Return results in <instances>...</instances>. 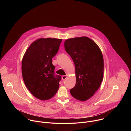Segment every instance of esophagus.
Masks as SVG:
<instances>
[{
	"mask_svg": "<svg viewBox=\"0 0 131 131\" xmlns=\"http://www.w3.org/2000/svg\"><path fill=\"white\" fill-rule=\"evenodd\" d=\"M66 78H67V76H66L64 75V76H62V80H65Z\"/></svg>",
	"mask_w": 131,
	"mask_h": 131,
	"instance_id": "esophagus-1",
	"label": "esophagus"
}]
</instances>
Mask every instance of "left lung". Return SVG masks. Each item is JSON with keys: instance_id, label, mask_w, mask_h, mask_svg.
Instances as JSON below:
<instances>
[{"instance_id": "1", "label": "left lung", "mask_w": 131, "mask_h": 131, "mask_svg": "<svg viewBox=\"0 0 131 131\" xmlns=\"http://www.w3.org/2000/svg\"><path fill=\"white\" fill-rule=\"evenodd\" d=\"M64 47L75 66L76 83L70 93L76 99L85 101L94 94L103 80L102 51L94 41L85 36L66 40Z\"/></svg>"}]
</instances>
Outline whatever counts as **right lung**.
<instances>
[{"mask_svg": "<svg viewBox=\"0 0 131 131\" xmlns=\"http://www.w3.org/2000/svg\"><path fill=\"white\" fill-rule=\"evenodd\" d=\"M62 39L39 38L26 51L22 62L25 84L35 97L46 101L51 99L59 90L60 75L54 73L52 58L58 53Z\"/></svg>", "mask_w": 131, "mask_h": 131, "instance_id": "1", "label": "right lung"}]
</instances>
